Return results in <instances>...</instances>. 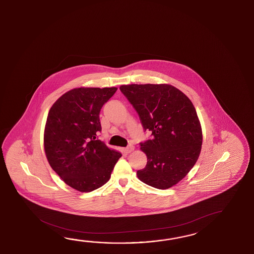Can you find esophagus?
I'll use <instances>...</instances> for the list:
<instances>
[{"label": "esophagus", "instance_id": "1", "mask_svg": "<svg viewBox=\"0 0 254 254\" xmlns=\"http://www.w3.org/2000/svg\"><path fill=\"white\" fill-rule=\"evenodd\" d=\"M133 149H134V147H133L132 145H129V146L126 147L124 150H125V153H129V152H131Z\"/></svg>", "mask_w": 254, "mask_h": 254}]
</instances>
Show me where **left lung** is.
I'll list each match as a JSON object with an SVG mask.
<instances>
[{
    "instance_id": "left-lung-1",
    "label": "left lung",
    "mask_w": 254,
    "mask_h": 254,
    "mask_svg": "<svg viewBox=\"0 0 254 254\" xmlns=\"http://www.w3.org/2000/svg\"><path fill=\"white\" fill-rule=\"evenodd\" d=\"M120 90L144 131H151V138L139 143L147 164L137 171L138 178L155 189L171 188L194 167L201 151L202 129L194 105L170 85H122Z\"/></svg>"
}]
</instances>
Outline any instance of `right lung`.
Here are the masks:
<instances>
[{"instance_id": "add662e5", "label": "right lung", "mask_w": 254, "mask_h": 254, "mask_svg": "<svg viewBox=\"0 0 254 254\" xmlns=\"http://www.w3.org/2000/svg\"><path fill=\"white\" fill-rule=\"evenodd\" d=\"M116 87L75 88L50 108L44 149L51 168L65 184L80 192L105 185L122 154L98 139L100 111Z\"/></svg>"}]
</instances>
